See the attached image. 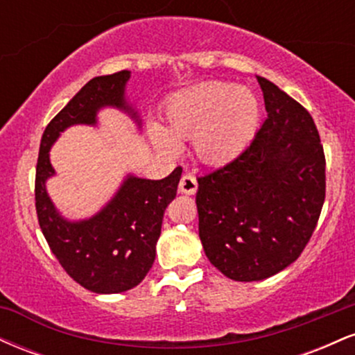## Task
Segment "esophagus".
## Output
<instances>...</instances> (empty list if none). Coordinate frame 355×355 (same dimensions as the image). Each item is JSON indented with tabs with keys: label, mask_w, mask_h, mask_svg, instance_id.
I'll use <instances>...</instances> for the list:
<instances>
[{
	"label": "esophagus",
	"mask_w": 355,
	"mask_h": 355,
	"mask_svg": "<svg viewBox=\"0 0 355 355\" xmlns=\"http://www.w3.org/2000/svg\"><path fill=\"white\" fill-rule=\"evenodd\" d=\"M197 189H198L197 178H195L191 173H185V175H183V177L180 178V183H178V190H180L182 193L193 195L195 191H197Z\"/></svg>",
	"instance_id": "1"
}]
</instances>
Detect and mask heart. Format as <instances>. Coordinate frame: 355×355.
<instances>
[{
    "instance_id": "obj_1",
    "label": "heart",
    "mask_w": 355,
    "mask_h": 355,
    "mask_svg": "<svg viewBox=\"0 0 355 355\" xmlns=\"http://www.w3.org/2000/svg\"><path fill=\"white\" fill-rule=\"evenodd\" d=\"M165 128L148 126L153 145L175 153L177 140L193 138V150L202 162L225 164L242 152L259 125V103L245 88L222 81L191 87L166 101Z\"/></svg>"
}]
</instances>
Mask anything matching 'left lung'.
<instances>
[{"label": "left lung", "mask_w": 355, "mask_h": 355, "mask_svg": "<svg viewBox=\"0 0 355 355\" xmlns=\"http://www.w3.org/2000/svg\"><path fill=\"white\" fill-rule=\"evenodd\" d=\"M267 118L252 144L198 178V235L223 275L255 282L299 259L325 200V157L311 113L257 76Z\"/></svg>", "instance_id": "8db88e82"}]
</instances>
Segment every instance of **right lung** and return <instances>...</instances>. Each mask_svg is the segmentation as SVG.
Wrapping results in <instances>:
<instances>
[{
	"mask_svg": "<svg viewBox=\"0 0 355 355\" xmlns=\"http://www.w3.org/2000/svg\"><path fill=\"white\" fill-rule=\"evenodd\" d=\"M128 80V70L89 80L44 128L36 164V214L44 239L64 272L95 294H120L145 279L153 266L165 209L182 177L180 166L162 180L128 175L98 214L78 222L61 217L53 205L46 191V180L55 175L50 148L61 132L71 125H96V113L105 107L123 110L140 125L125 100Z\"/></svg>",
	"mask_w": 355,
	"mask_h": 355,
	"instance_id": "right-lung-1",
	"label": "right lung"
}]
</instances>
